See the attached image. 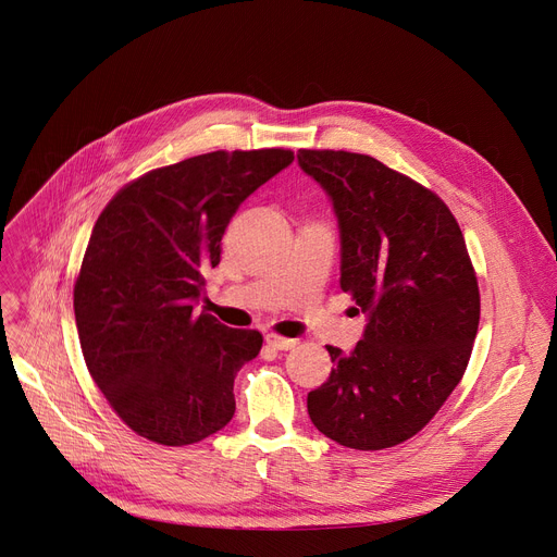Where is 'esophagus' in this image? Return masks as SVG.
<instances>
[{
  "mask_svg": "<svg viewBox=\"0 0 557 557\" xmlns=\"http://www.w3.org/2000/svg\"><path fill=\"white\" fill-rule=\"evenodd\" d=\"M267 343H269L273 349H282V352H286V349L298 345L296 338H284V336H277V334H267Z\"/></svg>",
  "mask_w": 557,
  "mask_h": 557,
  "instance_id": "34e87169",
  "label": "esophagus"
}]
</instances>
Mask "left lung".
<instances>
[{
  "label": "left lung",
  "mask_w": 557,
  "mask_h": 557,
  "mask_svg": "<svg viewBox=\"0 0 557 557\" xmlns=\"http://www.w3.org/2000/svg\"><path fill=\"white\" fill-rule=\"evenodd\" d=\"M298 164L332 200L341 288L368 315L352 352L327 345L309 418L343 447H395L441 411L472 355L481 298L462 232L433 191L370 156L302 149Z\"/></svg>",
  "instance_id": "obj_1"
}]
</instances>
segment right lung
Instances as JSON below:
<instances>
[{
  "mask_svg": "<svg viewBox=\"0 0 557 557\" xmlns=\"http://www.w3.org/2000/svg\"><path fill=\"white\" fill-rule=\"evenodd\" d=\"M290 162L284 149L196 156L133 181L97 219L74 286L81 349L146 441L194 445L232 420L234 376L261 334L196 311L202 273L239 205Z\"/></svg>",
  "mask_w": 557,
  "mask_h": 557,
  "instance_id": "obj_1",
  "label": "right lung"
}]
</instances>
